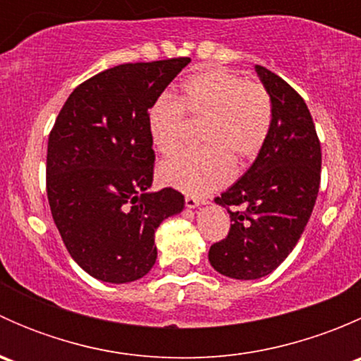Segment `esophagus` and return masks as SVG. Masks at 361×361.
Returning <instances> with one entry per match:
<instances>
[{
  "instance_id": "1",
  "label": "esophagus",
  "mask_w": 361,
  "mask_h": 361,
  "mask_svg": "<svg viewBox=\"0 0 361 361\" xmlns=\"http://www.w3.org/2000/svg\"><path fill=\"white\" fill-rule=\"evenodd\" d=\"M185 204H187V207L188 209H195V207H199V206H202V204H206L202 201V199H195V197H185Z\"/></svg>"
}]
</instances>
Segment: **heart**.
Segmentation results:
<instances>
[{
    "label": "heart",
    "mask_w": 361,
    "mask_h": 361,
    "mask_svg": "<svg viewBox=\"0 0 361 361\" xmlns=\"http://www.w3.org/2000/svg\"><path fill=\"white\" fill-rule=\"evenodd\" d=\"M204 120L201 140L206 147L187 150L160 164L162 183L190 195L225 187L234 162L246 166L260 154L272 126V101L264 85L246 82L228 69H204L180 87V99L159 96L147 113L150 140L157 152L169 155L180 148L185 112Z\"/></svg>",
    "instance_id": "1"
}]
</instances>
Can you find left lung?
<instances>
[{
    "label": "left lung",
    "mask_w": 361,
    "mask_h": 361,
    "mask_svg": "<svg viewBox=\"0 0 361 361\" xmlns=\"http://www.w3.org/2000/svg\"><path fill=\"white\" fill-rule=\"evenodd\" d=\"M272 101L267 141L251 167L214 202L227 207L231 231L209 248L214 271L232 279L271 274L300 239L319 190L322 147L305 101L264 66H255ZM243 205L245 212L228 210Z\"/></svg>",
    "instance_id": "8db88e82"
}]
</instances>
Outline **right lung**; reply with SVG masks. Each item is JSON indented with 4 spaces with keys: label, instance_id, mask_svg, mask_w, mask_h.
Segmentation results:
<instances>
[{
    "label": "right lung",
    "instance_id": "obj_1",
    "mask_svg": "<svg viewBox=\"0 0 361 361\" xmlns=\"http://www.w3.org/2000/svg\"><path fill=\"white\" fill-rule=\"evenodd\" d=\"M190 57L120 64L76 87L49 136L47 195L73 260L104 283L136 281L157 260L155 231L181 213L173 188L150 192V104Z\"/></svg>",
    "mask_w": 361,
    "mask_h": 361
}]
</instances>
